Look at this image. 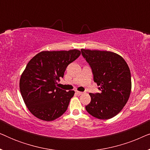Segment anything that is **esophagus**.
I'll return each mask as SVG.
<instances>
[{"label": "esophagus", "instance_id": "1", "mask_svg": "<svg viewBox=\"0 0 150 150\" xmlns=\"http://www.w3.org/2000/svg\"><path fill=\"white\" fill-rule=\"evenodd\" d=\"M76 93L77 94H79V95H81V94H83V92L79 91H76Z\"/></svg>", "mask_w": 150, "mask_h": 150}]
</instances>
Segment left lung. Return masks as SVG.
<instances>
[{
    "label": "left lung",
    "mask_w": 150,
    "mask_h": 150,
    "mask_svg": "<svg viewBox=\"0 0 150 150\" xmlns=\"http://www.w3.org/2000/svg\"><path fill=\"white\" fill-rule=\"evenodd\" d=\"M82 54L91 67L93 81L101 92L91 93L85 106L91 115L108 120L123 109L130 97L132 83L129 67L120 55L110 51L81 49Z\"/></svg>",
    "instance_id": "left-lung-1"
}]
</instances>
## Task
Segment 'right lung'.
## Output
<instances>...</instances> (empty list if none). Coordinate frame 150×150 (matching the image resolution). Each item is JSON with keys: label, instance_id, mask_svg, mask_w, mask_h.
Instances as JSON below:
<instances>
[{"label": "right lung", "instance_id": "add662e5", "mask_svg": "<svg viewBox=\"0 0 150 150\" xmlns=\"http://www.w3.org/2000/svg\"><path fill=\"white\" fill-rule=\"evenodd\" d=\"M81 55L76 49L42 51L29 61L20 79V90L29 111L40 120L50 122L66 111L74 91L57 87L69 63Z\"/></svg>", "mask_w": 150, "mask_h": 150}]
</instances>
